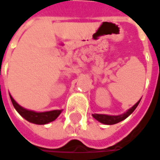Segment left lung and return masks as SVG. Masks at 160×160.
Segmentation results:
<instances>
[{
    "label": "left lung",
    "instance_id": "left-lung-1",
    "mask_svg": "<svg viewBox=\"0 0 160 160\" xmlns=\"http://www.w3.org/2000/svg\"><path fill=\"white\" fill-rule=\"evenodd\" d=\"M140 100L136 105H134L129 110H128L125 114H123V115H120V116H108V115L94 114L93 115V118H96L97 121H99V122H101L103 124H106V125H114V124H117V123H118V122L122 121V120L126 119L128 116H130L132 113L134 112V110L137 108V107L138 106Z\"/></svg>",
    "mask_w": 160,
    "mask_h": 160
}]
</instances>
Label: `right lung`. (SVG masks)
Returning <instances> with one entry per match:
<instances>
[{"instance_id":"add662e5","label":"right lung","mask_w":160,"mask_h":160,"mask_svg":"<svg viewBox=\"0 0 160 160\" xmlns=\"http://www.w3.org/2000/svg\"><path fill=\"white\" fill-rule=\"evenodd\" d=\"M12 103L14 107V108L17 110V112L25 119L37 125H44L49 122H52L53 120L57 118V117L62 113V110H53V111H49V112H42V113H37L34 111H31L27 109L23 108L20 107L17 103L14 101V99L10 96Z\"/></svg>"}]
</instances>
